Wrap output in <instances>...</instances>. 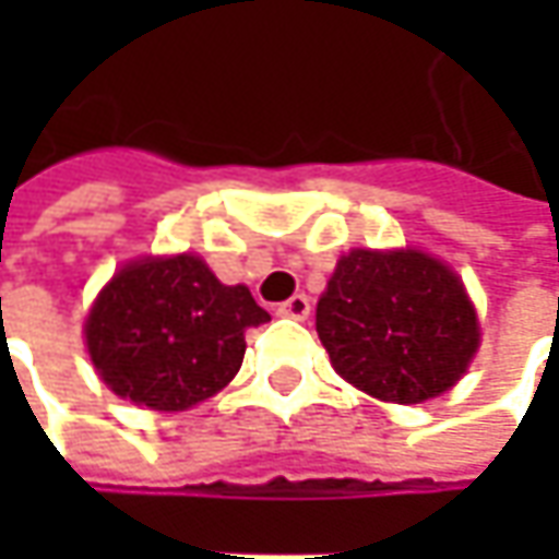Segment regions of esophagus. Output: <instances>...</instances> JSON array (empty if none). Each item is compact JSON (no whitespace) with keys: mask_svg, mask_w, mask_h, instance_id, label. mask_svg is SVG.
Returning <instances> with one entry per match:
<instances>
[{"mask_svg":"<svg viewBox=\"0 0 559 559\" xmlns=\"http://www.w3.org/2000/svg\"><path fill=\"white\" fill-rule=\"evenodd\" d=\"M280 317H292V320H308V313H311V298L308 295H292L289 301H283L280 308H276Z\"/></svg>","mask_w":559,"mask_h":559,"instance_id":"1","label":"esophagus"}]
</instances>
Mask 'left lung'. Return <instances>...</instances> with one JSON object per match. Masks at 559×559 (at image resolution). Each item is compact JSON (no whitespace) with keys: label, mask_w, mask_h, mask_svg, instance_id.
Here are the masks:
<instances>
[{"label":"left lung","mask_w":559,"mask_h":559,"mask_svg":"<svg viewBox=\"0 0 559 559\" xmlns=\"http://www.w3.org/2000/svg\"><path fill=\"white\" fill-rule=\"evenodd\" d=\"M317 333L338 376L395 404L448 392L479 348L457 273L411 248L345 254L317 301Z\"/></svg>","instance_id":"8db88e82"}]
</instances>
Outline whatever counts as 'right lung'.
<instances>
[{"label": "right lung", "instance_id": "obj_1", "mask_svg": "<svg viewBox=\"0 0 559 559\" xmlns=\"http://www.w3.org/2000/svg\"><path fill=\"white\" fill-rule=\"evenodd\" d=\"M270 313L192 254L145 258L102 289L86 345L102 379L152 411H186L239 373L246 333Z\"/></svg>", "mask_w": 559, "mask_h": 559}]
</instances>
